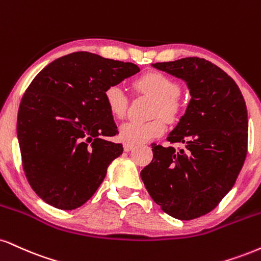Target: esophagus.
Segmentation results:
<instances>
[{"mask_svg": "<svg viewBox=\"0 0 261 261\" xmlns=\"http://www.w3.org/2000/svg\"><path fill=\"white\" fill-rule=\"evenodd\" d=\"M134 148V144H128V143H125L124 144V150L125 152H130L131 149Z\"/></svg>", "mask_w": 261, "mask_h": 261, "instance_id": "34e87169", "label": "esophagus"}]
</instances>
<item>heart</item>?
<instances>
[{"label": "heart", "instance_id": "1", "mask_svg": "<svg viewBox=\"0 0 261 261\" xmlns=\"http://www.w3.org/2000/svg\"><path fill=\"white\" fill-rule=\"evenodd\" d=\"M135 89L148 93L155 98L152 117L172 119L178 111V85L172 77L161 71H149L135 80ZM105 102L114 118H124L127 109V97L120 86L113 85L105 91ZM165 131V121L162 118L147 122L126 121L119 127V139L128 144H140L162 136Z\"/></svg>", "mask_w": 261, "mask_h": 261}]
</instances>
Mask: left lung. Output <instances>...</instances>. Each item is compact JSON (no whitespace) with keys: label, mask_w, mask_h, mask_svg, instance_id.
<instances>
[{"label":"left lung","mask_w":261,"mask_h":261,"mask_svg":"<svg viewBox=\"0 0 261 261\" xmlns=\"http://www.w3.org/2000/svg\"><path fill=\"white\" fill-rule=\"evenodd\" d=\"M152 65L186 81L191 100L166 137L185 148L153 143L141 178L163 212L192 220L212 212L237 180L248 147L246 102L233 79L203 58Z\"/></svg>","instance_id":"left-lung-1"}]
</instances>
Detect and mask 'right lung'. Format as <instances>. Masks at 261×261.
Listing matches in <instances>:
<instances>
[{"mask_svg": "<svg viewBox=\"0 0 261 261\" xmlns=\"http://www.w3.org/2000/svg\"><path fill=\"white\" fill-rule=\"evenodd\" d=\"M134 63L74 52L34 77L17 119L21 163L31 188L47 204L79 208L105 180L122 144L105 102L107 87L139 73Z\"/></svg>", "mask_w": 261, "mask_h": 261, "instance_id": "add662e5", "label": "right lung"}]
</instances>
